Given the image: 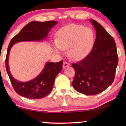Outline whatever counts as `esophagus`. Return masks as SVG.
Returning <instances> with one entry per match:
<instances>
[{"label": "esophagus", "instance_id": "1", "mask_svg": "<svg viewBox=\"0 0 126 126\" xmlns=\"http://www.w3.org/2000/svg\"><path fill=\"white\" fill-rule=\"evenodd\" d=\"M70 63L66 61H64L63 63V68H66L67 67L70 66Z\"/></svg>", "mask_w": 126, "mask_h": 126}]
</instances>
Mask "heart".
Segmentation results:
<instances>
[{"mask_svg": "<svg viewBox=\"0 0 126 126\" xmlns=\"http://www.w3.org/2000/svg\"><path fill=\"white\" fill-rule=\"evenodd\" d=\"M94 42V33L89 27L76 24L65 26L57 32L54 50L58 52L68 48V54L74 60L87 56Z\"/></svg>", "mask_w": 126, "mask_h": 126, "instance_id": "b5f03b06", "label": "heart"}]
</instances>
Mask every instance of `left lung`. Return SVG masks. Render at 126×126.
Here are the masks:
<instances>
[{"label": "left lung", "instance_id": "left-lung-1", "mask_svg": "<svg viewBox=\"0 0 126 126\" xmlns=\"http://www.w3.org/2000/svg\"><path fill=\"white\" fill-rule=\"evenodd\" d=\"M96 38L89 54L81 61L72 63L75 75L74 88L86 95H94L107 88L113 82L118 56L113 37L100 24L91 19Z\"/></svg>", "mask_w": 126, "mask_h": 126}]
</instances>
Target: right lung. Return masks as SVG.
Wrapping results in <instances>:
<instances>
[{
  "instance_id": "obj_1",
  "label": "right lung",
  "mask_w": 126,
  "mask_h": 126,
  "mask_svg": "<svg viewBox=\"0 0 126 126\" xmlns=\"http://www.w3.org/2000/svg\"><path fill=\"white\" fill-rule=\"evenodd\" d=\"M57 23V21H32L26 25L14 37L8 46L6 58V68L12 85L17 94L23 97L39 99L45 97L52 90L55 79L63 69V61L47 63L41 73L33 80L20 82L13 77L8 66L10 51L14 44L21 41H41L47 37L49 31Z\"/></svg>"
}]
</instances>
